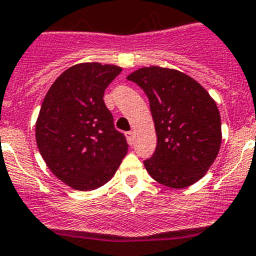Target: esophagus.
Masks as SVG:
<instances>
[{
	"mask_svg": "<svg viewBox=\"0 0 256 256\" xmlns=\"http://www.w3.org/2000/svg\"><path fill=\"white\" fill-rule=\"evenodd\" d=\"M126 137H128V144H132L134 142V131H128V132H126Z\"/></svg>",
	"mask_w": 256,
	"mask_h": 256,
	"instance_id": "obj_1",
	"label": "esophagus"
}]
</instances>
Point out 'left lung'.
<instances>
[{
    "label": "left lung",
    "mask_w": 256,
    "mask_h": 256,
    "mask_svg": "<svg viewBox=\"0 0 256 256\" xmlns=\"http://www.w3.org/2000/svg\"><path fill=\"white\" fill-rule=\"evenodd\" d=\"M150 99L157 148L144 168L156 182L173 189L201 179L222 142L216 102L194 78L174 68L141 67L128 76Z\"/></svg>",
    "instance_id": "left-lung-1"
}]
</instances>
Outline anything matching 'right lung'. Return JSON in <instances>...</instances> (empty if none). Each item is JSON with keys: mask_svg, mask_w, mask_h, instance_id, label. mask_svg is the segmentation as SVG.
Segmentation results:
<instances>
[{"mask_svg": "<svg viewBox=\"0 0 256 256\" xmlns=\"http://www.w3.org/2000/svg\"><path fill=\"white\" fill-rule=\"evenodd\" d=\"M116 64L82 62L51 84L36 122L38 148L54 176L80 192L109 182L128 153L104 103V90L120 72Z\"/></svg>", "mask_w": 256, "mask_h": 256, "instance_id": "obj_1", "label": "right lung"}]
</instances>
